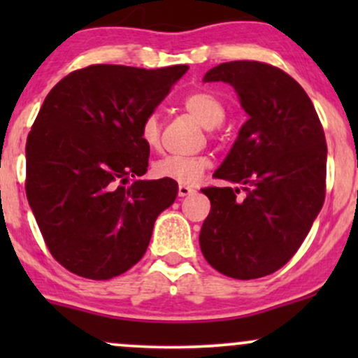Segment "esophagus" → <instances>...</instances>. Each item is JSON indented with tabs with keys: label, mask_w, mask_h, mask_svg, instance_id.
Masks as SVG:
<instances>
[{
	"label": "esophagus",
	"mask_w": 358,
	"mask_h": 358,
	"mask_svg": "<svg viewBox=\"0 0 358 358\" xmlns=\"http://www.w3.org/2000/svg\"><path fill=\"white\" fill-rule=\"evenodd\" d=\"M193 193H195V188L190 187V185H183V183L178 185V195L180 196H190V195H193Z\"/></svg>",
	"instance_id": "1"
}]
</instances>
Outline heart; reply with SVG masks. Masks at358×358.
Masks as SVG:
<instances>
[{
    "label": "heart",
    "instance_id": "heart-1",
    "mask_svg": "<svg viewBox=\"0 0 358 358\" xmlns=\"http://www.w3.org/2000/svg\"><path fill=\"white\" fill-rule=\"evenodd\" d=\"M183 109L190 113L200 124L205 127H217L225 119V106L222 104L219 97L210 92L196 90L188 94L182 101ZM139 138L150 150H158L159 138H162V124L156 114H148L139 126ZM210 162L207 156L192 155H166L153 163V173L158 178L175 180L183 185H192L199 182L200 176L207 170Z\"/></svg>",
    "mask_w": 358,
    "mask_h": 358
}]
</instances>
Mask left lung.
Wrapping results in <instances>:
<instances>
[{
  "instance_id": "1",
  "label": "left lung",
  "mask_w": 358,
  "mask_h": 358,
  "mask_svg": "<svg viewBox=\"0 0 358 358\" xmlns=\"http://www.w3.org/2000/svg\"><path fill=\"white\" fill-rule=\"evenodd\" d=\"M203 82L231 84L249 119L213 173L239 187L202 188L210 213L200 249L225 276H268L294 256L323 207V126L301 85L269 64L225 62Z\"/></svg>"
}]
</instances>
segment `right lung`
<instances>
[{
    "mask_svg": "<svg viewBox=\"0 0 358 358\" xmlns=\"http://www.w3.org/2000/svg\"><path fill=\"white\" fill-rule=\"evenodd\" d=\"M188 65H89L45 97L27 139V199L52 256L77 276L110 279L145 256L175 180H138L139 126Z\"/></svg>",
    "mask_w": 358,
    "mask_h": 358,
    "instance_id": "obj_1",
    "label": "right lung"
}]
</instances>
